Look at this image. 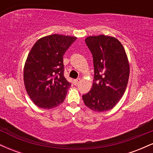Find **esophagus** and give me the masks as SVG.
Listing matches in <instances>:
<instances>
[{
	"mask_svg": "<svg viewBox=\"0 0 153 153\" xmlns=\"http://www.w3.org/2000/svg\"><path fill=\"white\" fill-rule=\"evenodd\" d=\"M80 82V78H78V79H75V80H74V84L75 85H78V84H79V82Z\"/></svg>",
	"mask_w": 153,
	"mask_h": 153,
	"instance_id": "34e87169",
	"label": "esophagus"
}]
</instances>
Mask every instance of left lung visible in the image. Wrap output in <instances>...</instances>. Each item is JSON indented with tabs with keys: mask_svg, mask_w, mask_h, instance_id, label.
<instances>
[{
	"mask_svg": "<svg viewBox=\"0 0 153 153\" xmlns=\"http://www.w3.org/2000/svg\"><path fill=\"white\" fill-rule=\"evenodd\" d=\"M85 43L93 55L94 78L91 91L82 95L85 106L103 112L111 109L125 92L129 64L120 42L112 36H88Z\"/></svg>",
	"mask_w": 153,
	"mask_h": 153,
	"instance_id": "left-lung-1",
	"label": "left lung"
}]
</instances>
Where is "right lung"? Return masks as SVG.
<instances>
[{
	"instance_id": "right-lung-1",
	"label": "right lung",
	"mask_w": 153,
	"mask_h": 153,
	"mask_svg": "<svg viewBox=\"0 0 153 153\" xmlns=\"http://www.w3.org/2000/svg\"><path fill=\"white\" fill-rule=\"evenodd\" d=\"M75 36L52 34L36 41L28 54L24 70L26 92L40 108L50 109L64 101L71 85L64 77L63 55Z\"/></svg>"
}]
</instances>
